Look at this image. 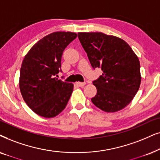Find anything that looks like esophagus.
Segmentation results:
<instances>
[{
	"mask_svg": "<svg viewBox=\"0 0 160 160\" xmlns=\"http://www.w3.org/2000/svg\"><path fill=\"white\" fill-rule=\"evenodd\" d=\"M76 85L79 87H83L86 85V82H77Z\"/></svg>",
	"mask_w": 160,
	"mask_h": 160,
	"instance_id": "esophagus-1",
	"label": "esophagus"
}]
</instances>
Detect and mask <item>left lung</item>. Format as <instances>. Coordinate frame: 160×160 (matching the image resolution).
<instances>
[{
  "mask_svg": "<svg viewBox=\"0 0 160 160\" xmlns=\"http://www.w3.org/2000/svg\"><path fill=\"white\" fill-rule=\"evenodd\" d=\"M91 67L103 73L93 84L97 93L91 99L103 111L122 110L133 99L141 82L140 61L124 40L101 32L78 33Z\"/></svg>",
  "mask_w": 160,
  "mask_h": 160,
  "instance_id": "8db88e82",
  "label": "left lung"
}]
</instances>
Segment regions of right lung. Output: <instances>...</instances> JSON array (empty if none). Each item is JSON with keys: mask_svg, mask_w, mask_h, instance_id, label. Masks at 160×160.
<instances>
[{"mask_svg": "<svg viewBox=\"0 0 160 160\" xmlns=\"http://www.w3.org/2000/svg\"><path fill=\"white\" fill-rule=\"evenodd\" d=\"M72 32H54L38 41L25 55L20 73L22 97L33 111L44 118L56 116L67 106L74 85L55 78L63 50L77 37Z\"/></svg>", "mask_w": 160, "mask_h": 160, "instance_id": "right-lung-1", "label": "right lung"}]
</instances>
